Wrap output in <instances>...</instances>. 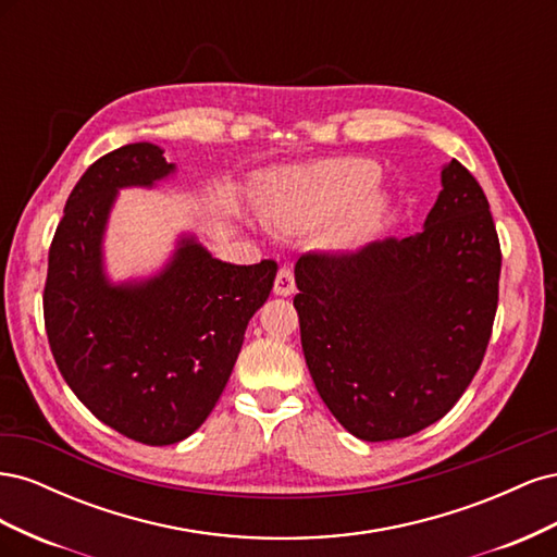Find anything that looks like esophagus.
<instances>
[{
	"label": "esophagus",
	"mask_w": 557,
	"mask_h": 557,
	"mask_svg": "<svg viewBox=\"0 0 557 557\" xmlns=\"http://www.w3.org/2000/svg\"><path fill=\"white\" fill-rule=\"evenodd\" d=\"M274 293L281 295V297H288L295 293V274H293V267L283 264L278 269L276 274V281H274Z\"/></svg>",
	"instance_id": "1"
}]
</instances>
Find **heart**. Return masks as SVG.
<instances>
[{
  "instance_id": "heart-1",
  "label": "heart",
  "mask_w": 557,
  "mask_h": 557,
  "mask_svg": "<svg viewBox=\"0 0 557 557\" xmlns=\"http://www.w3.org/2000/svg\"><path fill=\"white\" fill-rule=\"evenodd\" d=\"M379 170L360 158L320 160L269 178L262 215L285 232H307L336 215L325 244L346 250L364 244L379 230L385 199L374 188Z\"/></svg>"
}]
</instances>
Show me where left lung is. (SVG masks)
I'll return each instance as SVG.
<instances>
[{
  "mask_svg": "<svg viewBox=\"0 0 557 557\" xmlns=\"http://www.w3.org/2000/svg\"><path fill=\"white\" fill-rule=\"evenodd\" d=\"M491 205L458 160L425 225L356 256L295 264L301 350L332 416L362 442L416 434L444 418L479 372L499 297Z\"/></svg>",
  "mask_w": 557,
  "mask_h": 557,
  "instance_id": "8db88e82",
  "label": "left lung"
}]
</instances>
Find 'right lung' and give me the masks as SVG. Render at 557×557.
I'll list each match as a JSON object with an SVG mask.
<instances>
[{
    "instance_id": "1",
    "label": "right lung",
    "mask_w": 557,
    "mask_h": 557,
    "mask_svg": "<svg viewBox=\"0 0 557 557\" xmlns=\"http://www.w3.org/2000/svg\"><path fill=\"white\" fill-rule=\"evenodd\" d=\"M156 144H127L88 166L48 250L44 320L66 385L127 440L170 446L223 395L248 320L278 264H230L181 237L160 274L111 283L102 242L121 188H153L176 166Z\"/></svg>"
}]
</instances>
